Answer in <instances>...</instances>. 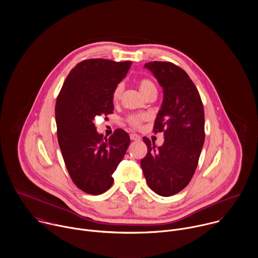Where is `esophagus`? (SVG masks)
<instances>
[{
	"instance_id": "34e87169",
	"label": "esophagus",
	"mask_w": 258,
	"mask_h": 258,
	"mask_svg": "<svg viewBox=\"0 0 258 258\" xmlns=\"http://www.w3.org/2000/svg\"><path fill=\"white\" fill-rule=\"evenodd\" d=\"M130 139H131V140H134V141H138V140L141 139V137H140L138 134L131 133V134H130Z\"/></svg>"
}]
</instances>
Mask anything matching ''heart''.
I'll list each match as a JSON object with an SVG mask.
<instances>
[{"mask_svg":"<svg viewBox=\"0 0 258 258\" xmlns=\"http://www.w3.org/2000/svg\"><path fill=\"white\" fill-rule=\"evenodd\" d=\"M139 90L140 92L144 95H146L148 92L152 91V90H156V87L155 85L153 84V82H151L150 80L148 79H143L139 82ZM123 92V85L122 84H118L114 90H113V93H112V100L114 103L118 102L120 97H121V94ZM146 118L145 115L143 114H133V115H130L128 118H127V121L128 123L133 126V127H139L142 123V121H144Z\"/></svg>","mask_w":258,"mask_h":258,"instance_id":"b5f03b06","label":"heart"}]
</instances>
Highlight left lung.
Segmentation results:
<instances>
[{
	"instance_id": "8db88e82",
	"label": "left lung",
	"mask_w": 258,
	"mask_h": 258,
	"mask_svg": "<svg viewBox=\"0 0 258 258\" xmlns=\"http://www.w3.org/2000/svg\"><path fill=\"white\" fill-rule=\"evenodd\" d=\"M163 89V101L153 131L163 132L164 142L155 143L143 137L147 154L141 167L149 187L159 196L179 192L190 181L198 166L205 141V113L200 94L179 67L168 61L144 66Z\"/></svg>"
}]
</instances>
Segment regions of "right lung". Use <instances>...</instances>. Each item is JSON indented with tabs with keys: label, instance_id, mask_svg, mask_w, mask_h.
Here are the masks:
<instances>
[{
	"label": "right lung",
	"instance_id": "right-lung-1",
	"mask_svg": "<svg viewBox=\"0 0 258 258\" xmlns=\"http://www.w3.org/2000/svg\"><path fill=\"white\" fill-rule=\"evenodd\" d=\"M131 63L84 60L71 71L56 100L57 139L66 166L75 184L90 195H101L111 187L112 174L130 144L128 133L122 129L109 139L99 134L94 120L113 113V90Z\"/></svg>",
	"mask_w": 258,
	"mask_h": 258
}]
</instances>
